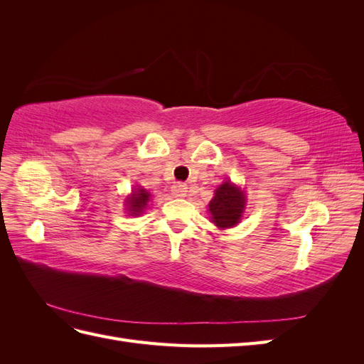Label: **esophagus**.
Returning a JSON list of instances; mask_svg holds the SVG:
<instances>
[{"instance_id":"obj_1","label":"esophagus","mask_w":364,"mask_h":364,"mask_svg":"<svg viewBox=\"0 0 364 364\" xmlns=\"http://www.w3.org/2000/svg\"><path fill=\"white\" fill-rule=\"evenodd\" d=\"M186 190H188V188H186L185 183L178 182V183H174V185L171 186V194H173L174 197H185Z\"/></svg>"}]
</instances>
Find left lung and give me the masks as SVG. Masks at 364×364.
Here are the masks:
<instances>
[{
  "mask_svg": "<svg viewBox=\"0 0 364 364\" xmlns=\"http://www.w3.org/2000/svg\"><path fill=\"white\" fill-rule=\"evenodd\" d=\"M246 206V194L230 181L223 182L214 191V197L208 205L211 222L220 229L234 228L240 223Z\"/></svg>",
  "mask_w": 364,
  "mask_h": 364,
  "instance_id": "obj_1",
  "label": "left lung"
}]
</instances>
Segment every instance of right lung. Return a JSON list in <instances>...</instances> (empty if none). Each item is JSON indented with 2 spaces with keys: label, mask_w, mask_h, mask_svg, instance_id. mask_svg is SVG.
I'll return each instance as SVG.
<instances>
[{
  "label": "right lung",
  "mask_w": 364,
  "mask_h": 364,
  "mask_svg": "<svg viewBox=\"0 0 364 364\" xmlns=\"http://www.w3.org/2000/svg\"><path fill=\"white\" fill-rule=\"evenodd\" d=\"M150 193L142 188V186H136V188L132 190V194L127 196L126 199V211L130 215H139L144 213L147 208V203L150 200Z\"/></svg>",
  "instance_id": "1"
}]
</instances>
